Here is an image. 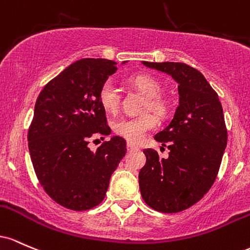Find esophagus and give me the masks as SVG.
<instances>
[{
	"label": "esophagus",
	"instance_id": "esophagus-1",
	"mask_svg": "<svg viewBox=\"0 0 250 250\" xmlns=\"http://www.w3.org/2000/svg\"><path fill=\"white\" fill-rule=\"evenodd\" d=\"M136 146H134L133 144H131V143H128L127 144V151H133V150H136Z\"/></svg>",
	"mask_w": 250,
	"mask_h": 250
}]
</instances>
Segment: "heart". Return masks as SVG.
Listing matches in <instances>:
<instances>
[{
  "label": "heart",
  "mask_w": 250,
  "mask_h": 250,
  "mask_svg": "<svg viewBox=\"0 0 250 250\" xmlns=\"http://www.w3.org/2000/svg\"><path fill=\"white\" fill-rule=\"evenodd\" d=\"M127 83L140 92L146 102L144 110H150L158 117H165L170 111V103L161 95L162 85L157 78L151 74H134L127 79ZM99 102L106 112L114 113L119 107V97L117 89L110 83H105L99 91ZM157 126V119L151 113H143L138 117L122 118L114 123V131L127 142L137 144L145 137L148 131Z\"/></svg>",
  "instance_id": "obj_1"
}]
</instances>
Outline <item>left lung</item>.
<instances>
[{"label": "left lung", "instance_id": "8db88e82", "mask_svg": "<svg viewBox=\"0 0 250 250\" xmlns=\"http://www.w3.org/2000/svg\"><path fill=\"white\" fill-rule=\"evenodd\" d=\"M143 64L171 75L178 83L179 105L155 136L170 150L167 159L152 148L139 171V189L148 207L161 212L183 211L209 191L227 146V127L218 95L203 74L182 62Z\"/></svg>", "mask_w": 250, "mask_h": 250}]
</instances>
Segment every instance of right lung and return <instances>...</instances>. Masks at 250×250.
<instances>
[{"label": "right lung", "mask_w": 250, "mask_h": 250, "mask_svg": "<svg viewBox=\"0 0 250 250\" xmlns=\"http://www.w3.org/2000/svg\"><path fill=\"white\" fill-rule=\"evenodd\" d=\"M116 64L107 59L75 61L44 86L35 103L28 131L33 167L44 191L67 209L102 203L126 153V142L118 136L95 151L88 147L94 134L111 133L99 91Z\"/></svg>", "instance_id": "1"}]
</instances>
